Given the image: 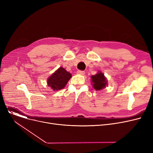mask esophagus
<instances>
[{
	"instance_id": "esophagus-1",
	"label": "esophagus",
	"mask_w": 153,
	"mask_h": 153,
	"mask_svg": "<svg viewBox=\"0 0 153 153\" xmlns=\"http://www.w3.org/2000/svg\"><path fill=\"white\" fill-rule=\"evenodd\" d=\"M77 74H80V75H84V74H85V72L84 71H77Z\"/></svg>"
}]
</instances>
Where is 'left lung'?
<instances>
[{
  "instance_id": "8db88e82",
  "label": "left lung",
  "mask_w": 153,
  "mask_h": 153,
  "mask_svg": "<svg viewBox=\"0 0 153 153\" xmlns=\"http://www.w3.org/2000/svg\"><path fill=\"white\" fill-rule=\"evenodd\" d=\"M91 83L94 89L96 91H101L108 85L107 79L100 71L97 73L91 76Z\"/></svg>"
}]
</instances>
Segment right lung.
Listing matches in <instances>:
<instances>
[{
    "label": "right lung",
    "mask_w": 153,
    "mask_h": 153,
    "mask_svg": "<svg viewBox=\"0 0 153 153\" xmlns=\"http://www.w3.org/2000/svg\"><path fill=\"white\" fill-rule=\"evenodd\" d=\"M72 75L65 69L60 67L47 79V84L53 91H59L65 87Z\"/></svg>",
    "instance_id": "1"
}]
</instances>
